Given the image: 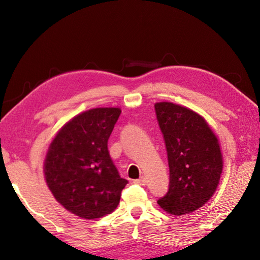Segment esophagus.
<instances>
[{
    "instance_id": "obj_1",
    "label": "esophagus",
    "mask_w": 260,
    "mask_h": 260,
    "mask_svg": "<svg viewBox=\"0 0 260 260\" xmlns=\"http://www.w3.org/2000/svg\"><path fill=\"white\" fill-rule=\"evenodd\" d=\"M135 184H139V185H145L146 184V179L144 178V176H142L141 179H137L134 181Z\"/></svg>"
}]
</instances>
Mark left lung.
<instances>
[{
    "label": "left lung",
    "mask_w": 260,
    "mask_h": 260,
    "mask_svg": "<svg viewBox=\"0 0 260 260\" xmlns=\"http://www.w3.org/2000/svg\"><path fill=\"white\" fill-rule=\"evenodd\" d=\"M156 118L167 147L170 184L157 203L181 215L196 211L213 196L222 173L217 136L193 110L173 103H156Z\"/></svg>",
    "instance_id": "left-lung-1"
}]
</instances>
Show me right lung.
<instances>
[{
	"label": "right lung",
	"mask_w": 260,
	"mask_h": 260,
	"mask_svg": "<svg viewBox=\"0 0 260 260\" xmlns=\"http://www.w3.org/2000/svg\"><path fill=\"white\" fill-rule=\"evenodd\" d=\"M119 108H93L69 120L51 142L45 175L56 200L84 219L102 218L117 208L128 181L110 158L107 142Z\"/></svg>",
	"instance_id": "add662e5"
}]
</instances>
